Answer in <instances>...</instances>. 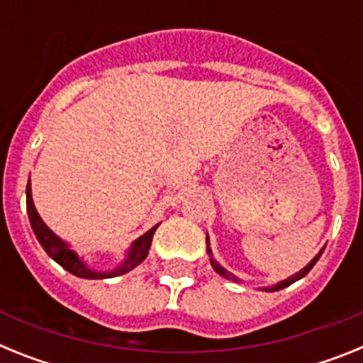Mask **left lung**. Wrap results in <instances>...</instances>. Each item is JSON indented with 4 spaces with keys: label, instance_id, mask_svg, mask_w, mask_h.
<instances>
[{
    "label": "left lung",
    "instance_id": "left-lung-1",
    "mask_svg": "<svg viewBox=\"0 0 363 363\" xmlns=\"http://www.w3.org/2000/svg\"><path fill=\"white\" fill-rule=\"evenodd\" d=\"M207 252H209V256H211V265H213V269H214V271L218 272V274H220V277L227 278V280L240 281L238 278L234 277V274H230L229 271H225V269L221 267V265L218 264V262H214V259H213V252H211V249H209V236H207ZM322 252H323V249H322V251L318 252V255L314 256V258L311 259L309 264H307L306 267L301 269L300 272H296V274H294V277H289V278H287V280H284V281H278V284H277V285H272V287H265V291H280V289H284V287H287V285L294 284V281H296V280H300V278H303V277H306L307 272H309L311 269L314 267V264H316V262H318V258H320V256H322Z\"/></svg>",
    "mask_w": 363,
    "mask_h": 363
}]
</instances>
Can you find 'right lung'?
I'll use <instances>...</instances> for the list:
<instances>
[{"label":"right lung","instance_id":"obj_1","mask_svg":"<svg viewBox=\"0 0 363 363\" xmlns=\"http://www.w3.org/2000/svg\"><path fill=\"white\" fill-rule=\"evenodd\" d=\"M27 213L28 220H30L32 230L36 234L38 242L41 243L45 252H47L54 262H57V264L62 265L65 271H69L70 274H74V277L78 278H86V280H104V278L120 277V274H125V272H129L130 269H134L136 265L142 264L143 259L147 258V255H149L150 242H152L154 233H156V229H158L160 225V223L158 225H154L152 229L147 230L143 236H140V238L130 245L129 255H127V258L123 259V264H121L120 267L108 272H98L86 267L85 262H83V259L79 258L62 238H57L56 234H54L49 227L45 225L43 220H41L40 214H38L36 207H34V201H32L30 179H28L27 184Z\"/></svg>","mask_w":363,"mask_h":363}]
</instances>
